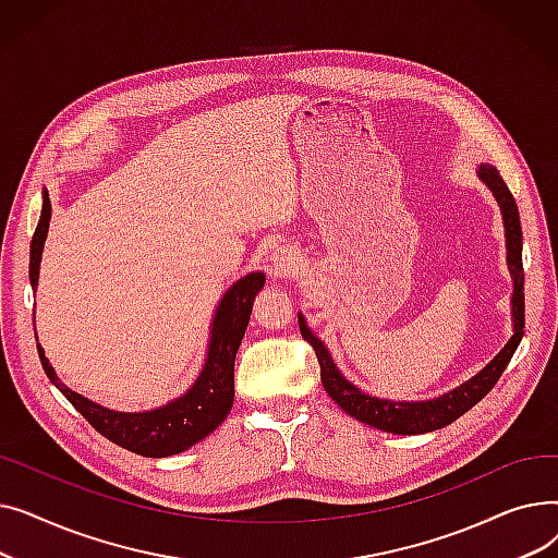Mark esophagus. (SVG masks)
Returning <instances> with one entry per match:
<instances>
[{"instance_id": "1", "label": "esophagus", "mask_w": 558, "mask_h": 558, "mask_svg": "<svg viewBox=\"0 0 558 558\" xmlns=\"http://www.w3.org/2000/svg\"><path fill=\"white\" fill-rule=\"evenodd\" d=\"M299 264V257L296 253L291 248H278L274 255H271V271L274 276H287L294 271V267Z\"/></svg>"}]
</instances>
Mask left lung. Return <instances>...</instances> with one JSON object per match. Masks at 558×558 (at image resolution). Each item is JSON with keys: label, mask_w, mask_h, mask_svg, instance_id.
<instances>
[{"label": "left lung", "mask_w": 558, "mask_h": 558, "mask_svg": "<svg viewBox=\"0 0 558 558\" xmlns=\"http://www.w3.org/2000/svg\"><path fill=\"white\" fill-rule=\"evenodd\" d=\"M477 175L486 183V187L493 192L495 201L500 203L502 219H505V232H507V262L509 271L513 278V296H511V312H513V337L509 343L500 350V355H495L490 364H486L475 377L468 379L461 387L438 396L434 400L423 402H398V400H383L360 391L355 385H350L341 375V371L335 366L330 350L324 345L318 337L312 335L307 328L303 314H299V326L303 339L314 348L318 366H320V383H324L328 396L343 409L348 416H353L371 427L385 429L391 434H425L441 429L450 423H454L459 416H463L468 409H473L493 387L505 368L509 366L515 348L522 339L524 328V271H522V228H520V215L518 205L513 201V194L509 192L507 183L502 181L500 171L493 165H480Z\"/></svg>", "instance_id": "8db88e82"}]
</instances>
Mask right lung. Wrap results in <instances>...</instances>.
Returning a JSON list of instances; mask_svg holds the SVG:
<instances>
[{
    "label": "right lung",
    "instance_id": "right-lung-1",
    "mask_svg": "<svg viewBox=\"0 0 558 558\" xmlns=\"http://www.w3.org/2000/svg\"><path fill=\"white\" fill-rule=\"evenodd\" d=\"M49 219L51 201L45 190L40 221L32 240V262H28V278H32L34 289L38 287ZM264 280H267L264 274L255 271L240 278L226 291L213 318L208 357H205L196 383L181 398L167 402L165 407L129 414L112 412L108 407L83 398L56 377L49 360L45 357V350L38 343L43 368L51 379V385H56L58 391L78 409V414L99 434H104L108 441L142 457L179 454L213 434L230 412L234 400V355H238V348L251 318L253 301L257 291L264 287Z\"/></svg>",
    "mask_w": 558,
    "mask_h": 558
}]
</instances>
